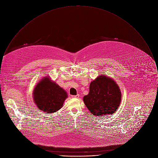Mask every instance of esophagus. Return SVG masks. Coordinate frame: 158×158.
<instances>
[{
	"label": "esophagus",
	"instance_id": "esophagus-1",
	"mask_svg": "<svg viewBox=\"0 0 158 158\" xmlns=\"http://www.w3.org/2000/svg\"><path fill=\"white\" fill-rule=\"evenodd\" d=\"M79 97H80L79 94H77V95H72V98H79Z\"/></svg>",
	"mask_w": 158,
	"mask_h": 158
}]
</instances>
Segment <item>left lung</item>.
Wrapping results in <instances>:
<instances>
[{"label":"left lung","mask_w":158,"mask_h":158,"mask_svg":"<svg viewBox=\"0 0 158 158\" xmlns=\"http://www.w3.org/2000/svg\"><path fill=\"white\" fill-rule=\"evenodd\" d=\"M119 86L111 77L99 75L91 81L89 92L83 97V102L90 113L100 117L114 114L121 102Z\"/></svg>","instance_id":"obj_1"}]
</instances>
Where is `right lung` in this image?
<instances>
[{"instance_id": "add662e5", "label": "right lung", "mask_w": 158, "mask_h": 158, "mask_svg": "<svg viewBox=\"0 0 158 158\" xmlns=\"http://www.w3.org/2000/svg\"><path fill=\"white\" fill-rule=\"evenodd\" d=\"M66 90L49 76L44 77L37 83L33 92V99L38 108L47 114L60 110L68 98Z\"/></svg>"}]
</instances>
